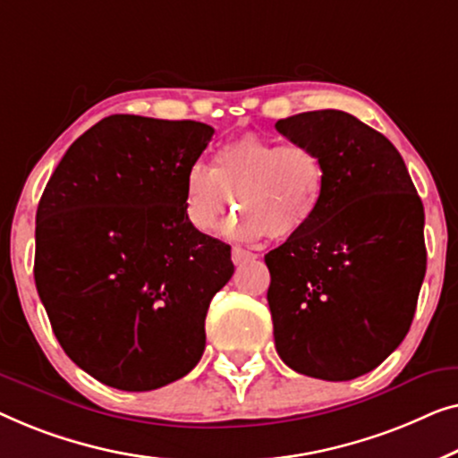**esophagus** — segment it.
Wrapping results in <instances>:
<instances>
[{
  "label": "esophagus",
  "mask_w": 458,
  "mask_h": 458,
  "mask_svg": "<svg viewBox=\"0 0 458 458\" xmlns=\"http://www.w3.org/2000/svg\"><path fill=\"white\" fill-rule=\"evenodd\" d=\"M253 259H257V255L250 253V250L242 247H232V261H234V266H241V263H247Z\"/></svg>",
  "instance_id": "34e87169"
}]
</instances>
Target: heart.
<instances>
[{
    "label": "heart",
    "mask_w": 458,
    "mask_h": 458,
    "mask_svg": "<svg viewBox=\"0 0 458 458\" xmlns=\"http://www.w3.org/2000/svg\"><path fill=\"white\" fill-rule=\"evenodd\" d=\"M326 195V167L305 143L242 134L217 147L214 165L195 162L184 174V214L191 226L211 234L236 205L228 226L242 241L294 238L311 226Z\"/></svg>",
    "instance_id": "heart-1"
}]
</instances>
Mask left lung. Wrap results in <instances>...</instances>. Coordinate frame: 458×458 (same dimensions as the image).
<instances>
[{
	"label": "left lung",
	"mask_w": 458,
	"mask_h": 458,
	"mask_svg": "<svg viewBox=\"0 0 458 458\" xmlns=\"http://www.w3.org/2000/svg\"><path fill=\"white\" fill-rule=\"evenodd\" d=\"M276 131L326 167L318 217L266 255L276 351L294 371L346 382L407 336L428 261L423 203L396 147L355 115L305 112Z\"/></svg>",
	"instance_id": "left-lung-1"
}]
</instances>
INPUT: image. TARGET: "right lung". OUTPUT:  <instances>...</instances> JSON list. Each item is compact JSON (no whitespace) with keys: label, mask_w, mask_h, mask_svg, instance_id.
I'll list each match as a JSON object with an SVG mask.
<instances>
[{"label":"right lung","mask_w":458,"mask_h":458,"mask_svg":"<svg viewBox=\"0 0 458 458\" xmlns=\"http://www.w3.org/2000/svg\"><path fill=\"white\" fill-rule=\"evenodd\" d=\"M214 128L115 114L74 140L37 208L35 284L57 343L118 390L176 382L205 351L230 244L191 226L184 174Z\"/></svg>","instance_id":"1"}]
</instances>
